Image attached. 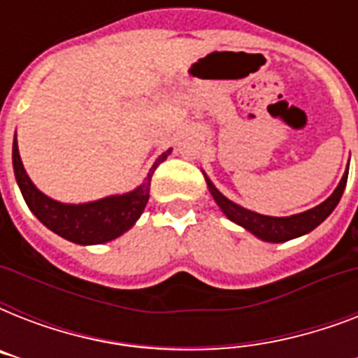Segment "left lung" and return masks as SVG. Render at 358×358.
Wrapping results in <instances>:
<instances>
[{
	"mask_svg": "<svg viewBox=\"0 0 358 358\" xmlns=\"http://www.w3.org/2000/svg\"><path fill=\"white\" fill-rule=\"evenodd\" d=\"M206 176V174H204ZM208 187L212 193L213 201L217 202V206L223 210V213L230 221H234L236 224L243 227L245 230H249L250 234H255L256 238L264 239V241H271V243H282L288 239L299 238L303 234H308L310 230H314L317 224H322L325 219L333 213L336 204L342 199V193L348 184V171L344 173L342 180H340L338 187L333 191V195L329 196L327 201H323L322 204H317L312 210H306L297 215H289V217H269V215H262V213L250 212L247 208L239 206L236 202L229 201L215 185L210 182L206 176Z\"/></svg>",
	"mask_w": 358,
	"mask_h": 358,
	"instance_id": "obj_1",
	"label": "left lung"
}]
</instances>
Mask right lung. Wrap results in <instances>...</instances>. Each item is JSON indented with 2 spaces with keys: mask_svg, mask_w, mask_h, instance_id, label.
<instances>
[{
  "mask_svg": "<svg viewBox=\"0 0 358 358\" xmlns=\"http://www.w3.org/2000/svg\"><path fill=\"white\" fill-rule=\"evenodd\" d=\"M169 154H171V148L157 157L150 173L146 174L145 182L134 191L124 193V195L106 196V199L85 202V204H63L36 189V185L31 182L25 173L24 163L20 159L16 135L13 143V167L25 204L44 227L72 243L98 245L119 238L134 227L150 196L152 174L159 163L167 159Z\"/></svg>",
  "mask_w": 358,
  "mask_h": 358,
  "instance_id": "add662e5",
  "label": "right lung"
}]
</instances>
